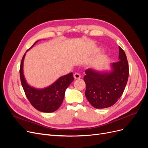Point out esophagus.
Masks as SVG:
<instances>
[{
	"label": "esophagus",
	"mask_w": 148,
	"mask_h": 148,
	"mask_svg": "<svg viewBox=\"0 0 148 148\" xmlns=\"http://www.w3.org/2000/svg\"><path fill=\"white\" fill-rule=\"evenodd\" d=\"M73 77H74L75 79H79L80 78H81V75L78 74V73H75L73 75Z\"/></svg>",
	"instance_id": "34e87169"
}]
</instances>
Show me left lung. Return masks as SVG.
Listing matches in <instances>:
<instances>
[{
  "mask_svg": "<svg viewBox=\"0 0 148 148\" xmlns=\"http://www.w3.org/2000/svg\"><path fill=\"white\" fill-rule=\"evenodd\" d=\"M119 61L110 64L111 70H85V96L96 109H104L115 104L122 95L128 82L129 68L126 54L119 47Z\"/></svg>",
  "mask_w": 148,
  "mask_h": 148,
  "instance_id": "8db88e82",
  "label": "left lung"
}]
</instances>
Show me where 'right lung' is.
<instances>
[{"mask_svg":"<svg viewBox=\"0 0 148 148\" xmlns=\"http://www.w3.org/2000/svg\"><path fill=\"white\" fill-rule=\"evenodd\" d=\"M38 41H39L35 42L26 52L32 48ZM25 55L26 53L22 58L20 69L21 83L25 95L35 109L42 112H53L59 108L63 102L65 90L74 79L73 73H70L68 75L62 76L50 86L45 88H35L29 86L25 78L23 61Z\"/></svg>","mask_w":148,"mask_h":148,"instance_id":"right-lung-1","label":"right lung"}]
</instances>
